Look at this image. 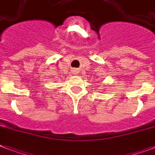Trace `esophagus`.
<instances>
[{"mask_svg": "<svg viewBox=\"0 0 155 155\" xmlns=\"http://www.w3.org/2000/svg\"><path fill=\"white\" fill-rule=\"evenodd\" d=\"M78 71H76V70H73V71H72V73L74 74V75H76V73H77Z\"/></svg>", "mask_w": 155, "mask_h": 155, "instance_id": "34e87169", "label": "esophagus"}]
</instances>
